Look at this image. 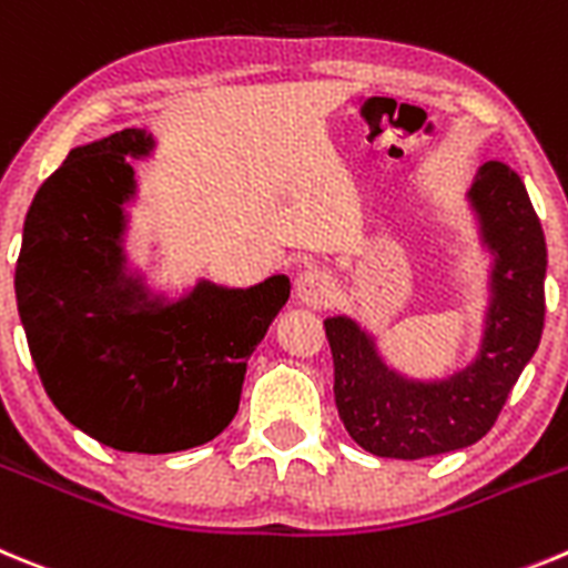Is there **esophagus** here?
<instances>
[{"mask_svg": "<svg viewBox=\"0 0 568 568\" xmlns=\"http://www.w3.org/2000/svg\"><path fill=\"white\" fill-rule=\"evenodd\" d=\"M296 303L311 311L328 308L336 300V283L328 272L322 268H308L296 277Z\"/></svg>", "mask_w": 568, "mask_h": 568, "instance_id": "34e87169", "label": "esophagus"}]
</instances>
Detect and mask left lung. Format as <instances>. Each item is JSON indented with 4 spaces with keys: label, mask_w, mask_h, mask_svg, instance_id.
I'll return each instance as SVG.
<instances>
[{
    "label": "left lung",
    "mask_w": 568,
    "mask_h": 568,
    "mask_svg": "<svg viewBox=\"0 0 568 568\" xmlns=\"http://www.w3.org/2000/svg\"><path fill=\"white\" fill-rule=\"evenodd\" d=\"M464 201L489 260L481 339L469 362L438 376H413L382 354L379 336L359 320H325L336 410L373 456L413 462L484 438L540 345L546 240L524 181L507 163L489 161Z\"/></svg>",
    "instance_id": "obj_1"
}]
</instances>
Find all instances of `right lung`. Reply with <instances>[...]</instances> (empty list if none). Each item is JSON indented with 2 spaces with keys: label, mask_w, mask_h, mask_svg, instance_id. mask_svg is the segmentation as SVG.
I'll list each match as a JSON object with an SVG mask.
<instances>
[{
  "label": "right lung",
  "mask_w": 568,
  "mask_h": 568,
  "mask_svg": "<svg viewBox=\"0 0 568 568\" xmlns=\"http://www.w3.org/2000/svg\"><path fill=\"white\" fill-rule=\"evenodd\" d=\"M155 138L121 130L64 158L24 217L17 305L50 402L121 453H181L234 418L248 356L291 294L272 274L248 288L195 280L161 288L126 252L132 161Z\"/></svg>",
  "instance_id": "right-lung-1"
}]
</instances>
